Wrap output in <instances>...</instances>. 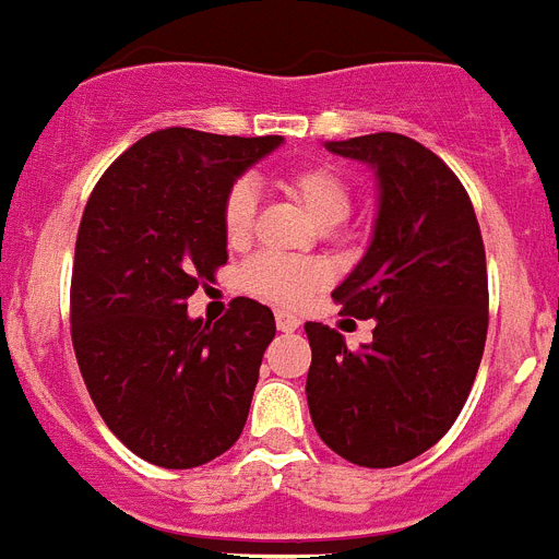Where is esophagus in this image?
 Wrapping results in <instances>:
<instances>
[{"instance_id": "34e87169", "label": "esophagus", "mask_w": 559, "mask_h": 559, "mask_svg": "<svg viewBox=\"0 0 559 559\" xmlns=\"http://www.w3.org/2000/svg\"><path fill=\"white\" fill-rule=\"evenodd\" d=\"M275 326H278L281 332H295L301 326V318L293 316V312H278V316H275Z\"/></svg>"}]
</instances>
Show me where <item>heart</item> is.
Returning a JSON list of instances; mask_svg holds the SVG:
<instances>
[{"instance_id": "b5f03b06", "label": "heart", "mask_w": 559, "mask_h": 559, "mask_svg": "<svg viewBox=\"0 0 559 559\" xmlns=\"http://www.w3.org/2000/svg\"><path fill=\"white\" fill-rule=\"evenodd\" d=\"M281 187L293 195L318 227H337L346 222L352 210V190L346 178L330 164H309L281 178ZM255 218V190L247 181H238L224 201V236L229 243H241L250 236ZM326 284V272L316 261H295V258L258 255L241 270V287L255 298L281 304V307H301L309 295Z\"/></svg>"}]
</instances>
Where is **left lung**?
<instances>
[{
	"label": "left lung",
	"mask_w": 559,
	"mask_h": 559,
	"mask_svg": "<svg viewBox=\"0 0 559 559\" xmlns=\"http://www.w3.org/2000/svg\"><path fill=\"white\" fill-rule=\"evenodd\" d=\"M374 170L372 238L332 298L372 318L369 344L304 323L316 431L344 461L389 468L438 443L461 415L489 326L486 250L475 207L447 164L401 133L326 142Z\"/></svg>",
	"instance_id": "left-lung-1"
}]
</instances>
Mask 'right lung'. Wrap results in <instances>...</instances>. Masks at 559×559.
<instances>
[{"instance_id":"add662e5","label":"right lung","mask_w":559,"mask_h":559,"mask_svg":"<svg viewBox=\"0 0 559 559\" xmlns=\"http://www.w3.org/2000/svg\"><path fill=\"white\" fill-rule=\"evenodd\" d=\"M281 135L167 128L124 150L93 187L79 224L70 335L98 415L142 461L192 468L241 435L270 307L236 298L218 323L187 298L227 264L224 201Z\"/></svg>"}]
</instances>
